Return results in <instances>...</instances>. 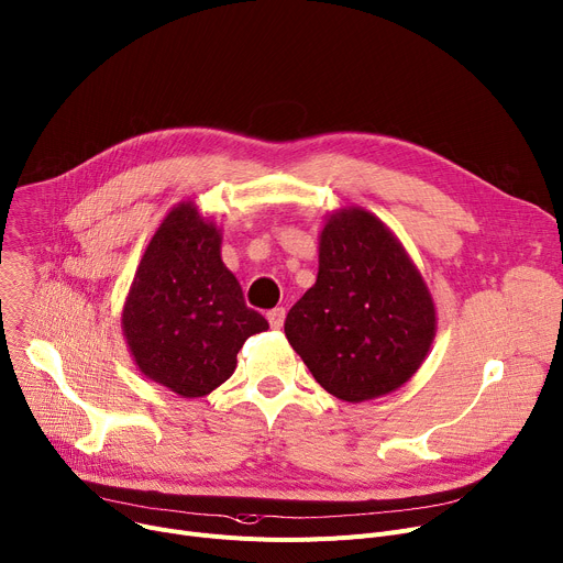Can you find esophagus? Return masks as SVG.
I'll list each match as a JSON object with an SVG mask.
<instances>
[{"label": "esophagus", "instance_id": "esophagus-1", "mask_svg": "<svg viewBox=\"0 0 563 563\" xmlns=\"http://www.w3.org/2000/svg\"><path fill=\"white\" fill-rule=\"evenodd\" d=\"M267 319H269V325L274 330H280L283 323H285V310L283 308H274L272 312H267Z\"/></svg>", "mask_w": 563, "mask_h": 563}]
</instances>
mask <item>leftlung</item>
<instances>
[{
  "mask_svg": "<svg viewBox=\"0 0 563 563\" xmlns=\"http://www.w3.org/2000/svg\"><path fill=\"white\" fill-rule=\"evenodd\" d=\"M285 334L314 380L346 402L400 389L437 334L432 294L385 221L346 206L323 217L317 283Z\"/></svg>",
  "mask_w": 563,
  "mask_h": 563,
  "instance_id": "8db88e82",
  "label": "left lung"
}]
</instances>
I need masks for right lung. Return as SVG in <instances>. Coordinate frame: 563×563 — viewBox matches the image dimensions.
I'll list each match as a JSON object with an SVG mask.
<instances>
[{
	"instance_id": "right-lung-1",
	"label": "right lung",
	"mask_w": 563,
	"mask_h": 563,
	"mask_svg": "<svg viewBox=\"0 0 563 563\" xmlns=\"http://www.w3.org/2000/svg\"><path fill=\"white\" fill-rule=\"evenodd\" d=\"M267 328L223 265L214 219L195 201L176 203L148 240L122 310L142 376L183 398L208 396L233 376L249 336Z\"/></svg>"
}]
</instances>
